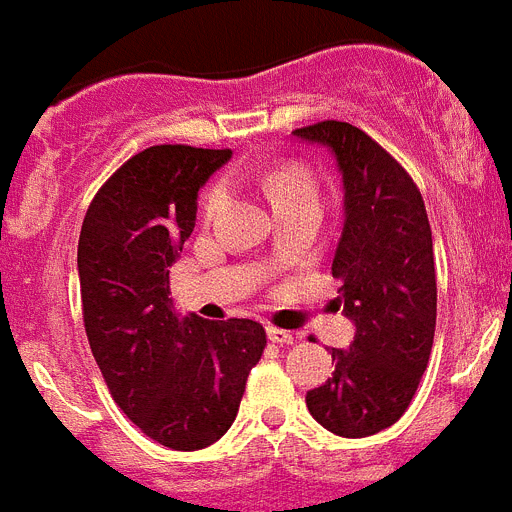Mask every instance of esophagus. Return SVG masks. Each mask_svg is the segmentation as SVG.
Segmentation results:
<instances>
[{
	"label": "esophagus",
	"mask_w": 512,
	"mask_h": 512,
	"mask_svg": "<svg viewBox=\"0 0 512 512\" xmlns=\"http://www.w3.org/2000/svg\"><path fill=\"white\" fill-rule=\"evenodd\" d=\"M266 333H269V341L279 343V346H289V343L295 341V333H289V330H282V328H274V325H269V328H266Z\"/></svg>",
	"instance_id": "34e87169"
}]
</instances>
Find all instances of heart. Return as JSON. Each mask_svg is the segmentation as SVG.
<instances>
[{
	"label": "heart",
	"mask_w": 512,
	"mask_h": 512,
	"mask_svg": "<svg viewBox=\"0 0 512 512\" xmlns=\"http://www.w3.org/2000/svg\"><path fill=\"white\" fill-rule=\"evenodd\" d=\"M266 192H269V200L274 205L287 200H300V197H318V189L312 184L310 176L300 169H282L277 174H271L264 182ZM225 202V189L215 187L205 200V212L207 215H215Z\"/></svg>",
	"instance_id": "heart-1"
}]
</instances>
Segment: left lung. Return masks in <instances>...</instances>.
I'll use <instances>...</instances> for the list:
<instances>
[{
  "label": "left lung",
  "instance_id": "8db88e82",
  "mask_svg": "<svg viewBox=\"0 0 512 512\" xmlns=\"http://www.w3.org/2000/svg\"><path fill=\"white\" fill-rule=\"evenodd\" d=\"M295 138L328 148L343 184V228L333 256L336 305L356 333L333 348V377L307 392V410L343 438H364L402 418L436 333V266L423 197L364 130L325 120Z\"/></svg>",
  "mask_w": 512,
  "mask_h": 512
}]
</instances>
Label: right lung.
Listing matches in <instances>:
<instances>
[{"instance_id": "add662e5", "label": "right lung", "mask_w": 512, "mask_h": 512, "mask_svg": "<svg viewBox=\"0 0 512 512\" xmlns=\"http://www.w3.org/2000/svg\"><path fill=\"white\" fill-rule=\"evenodd\" d=\"M233 151L151 146L122 164L89 205L79 284L92 354L120 410L174 451L205 449L233 425L261 323L179 315L169 269L197 220V197Z\"/></svg>"}]
</instances>
